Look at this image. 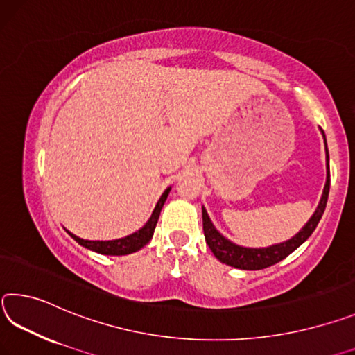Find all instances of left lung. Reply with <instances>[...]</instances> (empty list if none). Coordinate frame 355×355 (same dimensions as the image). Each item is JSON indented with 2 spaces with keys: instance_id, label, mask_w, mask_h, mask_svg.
<instances>
[{
  "instance_id": "1",
  "label": "left lung",
  "mask_w": 355,
  "mask_h": 355,
  "mask_svg": "<svg viewBox=\"0 0 355 355\" xmlns=\"http://www.w3.org/2000/svg\"><path fill=\"white\" fill-rule=\"evenodd\" d=\"M324 143H325V135L322 132ZM325 154H327V181L324 185V191L321 196V201L316 207L315 214H313L311 218L306 222V225L302 228L297 234L286 242L275 243V245L266 247V248H248V247H241L236 245L234 242H231L223 237L217 231L216 226L212 225L211 218H209L206 209L202 207V230H205V237L206 243L209 248L212 250L214 257H216L220 263L228 264L231 267H236V269H243V270H259L266 269V267L277 264L278 261H282L288 257L289 253H293L295 248H299L302 243H304L311 232L321 220L322 214L325 211V205H327L329 198V189H330V176H329V153H327V143H325Z\"/></svg>"
}]
</instances>
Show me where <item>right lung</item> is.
Here are the masks:
<instances>
[{"mask_svg":"<svg viewBox=\"0 0 355 355\" xmlns=\"http://www.w3.org/2000/svg\"><path fill=\"white\" fill-rule=\"evenodd\" d=\"M170 190H171V187H168L164 193H162L160 200L157 201V205L154 207L153 216H150L146 225H144L143 228H139L138 231L133 232V234H130V236L121 237V239H114V241H86V239H81V237H78V236L72 234V232H69V231L67 232L80 243V245H83L85 248H89V250H92V252L101 253V254H110V257H123V254L138 252V250L146 245V243L150 241V237H153L157 220H159L160 211L165 205L166 196H168V193H170Z\"/></svg>","mask_w":355,"mask_h":355,"instance_id":"right-lung-1","label":"right lung"}]
</instances>
